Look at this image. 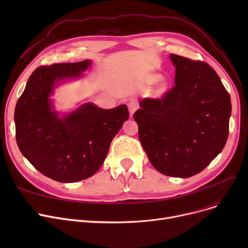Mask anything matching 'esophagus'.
Here are the masks:
<instances>
[{"label":"esophagus","mask_w":248,"mask_h":248,"mask_svg":"<svg viewBox=\"0 0 248 248\" xmlns=\"http://www.w3.org/2000/svg\"><path fill=\"white\" fill-rule=\"evenodd\" d=\"M127 106H128V110L129 113H131V116H133V114L135 113V111L138 109V102L136 99H131L127 102Z\"/></svg>","instance_id":"1"}]
</instances>
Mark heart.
Masks as SVG:
<instances>
[{"label": "heart", "mask_w": 248, "mask_h": 248, "mask_svg": "<svg viewBox=\"0 0 248 248\" xmlns=\"http://www.w3.org/2000/svg\"><path fill=\"white\" fill-rule=\"evenodd\" d=\"M165 89V85H162V87H161V91H163Z\"/></svg>", "instance_id": "1"}]
</instances>
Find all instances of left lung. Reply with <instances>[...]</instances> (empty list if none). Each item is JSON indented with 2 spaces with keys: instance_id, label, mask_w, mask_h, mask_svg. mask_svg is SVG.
I'll use <instances>...</instances> for the list:
<instances>
[{
  "instance_id": "8db88e82",
  "label": "left lung",
  "mask_w": 248,
  "mask_h": 248,
  "mask_svg": "<svg viewBox=\"0 0 248 248\" xmlns=\"http://www.w3.org/2000/svg\"><path fill=\"white\" fill-rule=\"evenodd\" d=\"M175 85L161 98H145L134 113L139 139L160 173L189 178L223 150L231 101L215 70L204 61L171 54Z\"/></svg>"
}]
</instances>
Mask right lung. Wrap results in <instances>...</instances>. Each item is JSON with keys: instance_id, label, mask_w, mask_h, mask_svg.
Segmentation results:
<instances>
[{"instance_id": "1", "label": "right lung", "mask_w": 248, "mask_h": 248, "mask_svg": "<svg viewBox=\"0 0 248 248\" xmlns=\"http://www.w3.org/2000/svg\"><path fill=\"white\" fill-rule=\"evenodd\" d=\"M90 60L40 66L30 75L15 108L18 147L39 172L62 183L94 175L129 113L125 104L102 109L86 103L60 119L49 96L55 82L81 75Z\"/></svg>"}]
</instances>
